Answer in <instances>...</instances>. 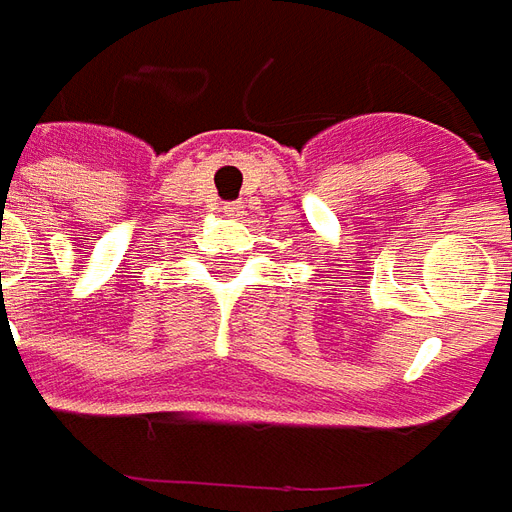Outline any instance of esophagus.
Wrapping results in <instances>:
<instances>
[{"label": "esophagus", "instance_id": "obj_1", "mask_svg": "<svg viewBox=\"0 0 512 512\" xmlns=\"http://www.w3.org/2000/svg\"><path fill=\"white\" fill-rule=\"evenodd\" d=\"M222 211L227 213V216H233V219H235V216H241V213H244V211H241V205H238V202H224Z\"/></svg>", "mask_w": 512, "mask_h": 512}]
</instances>
